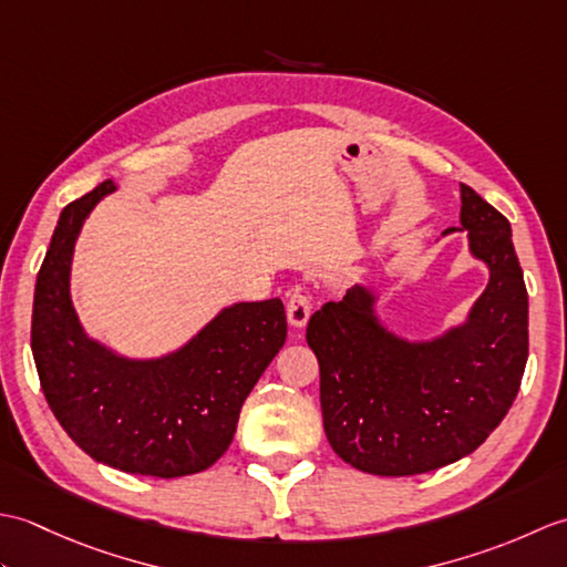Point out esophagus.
<instances>
[{"instance_id": "obj_1", "label": "esophagus", "mask_w": 567, "mask_h": 567, "mask_svg": "<svg viewBox=\"0 0 567 567\" xmlns=\"http://www.w3.org/2000/svg\"><path fill=\"white\" fill-rule=\"evenodd\" d=\"M309 317H311L309 295L302 290V287H295L290 292V299H287V321H290V327L302 329L307 327Z\"/></svg>"}]
</instances>
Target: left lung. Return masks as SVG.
Masks as SVG:
<instances>
[{"label":"left lung","instance_id":"left-lung-1","mask_svg":"<svg viewBox=\"0 0 567 567\" xmlns=\"http://www.w3.org/2000/svg\"><path fill=\"white\" fill-rule=\"evenodd\" d=\"M463 231L489 280L455 327L406 339L380 317L375 285L351 287L309 319L323 431L336 455L363 473L404 477L461 461L502 424L519 392L528 295L512 226L461 185V226L443 236Z\"/></svg>","mask_w":567,"mask_h":567}]
</instances>
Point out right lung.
Wrapping results in <instances>:
<instances>
[{
  "label": "right lung",
  "instance_id": "add662e5",
  "mask_svg": "<svg viewBox=\"0 0 567 567\" xmlns=\"http://www.w3.org/2000/svg\"><path fill=\"white\" fill-rule=\"evenodd\" d=\"M116 187L106 179L60 212L35 277V370L60 426L97 463L151 477L195 475L231 445L240 406L285 346V307L277 297L228 305L158 358L92 339L72 305V256L87 216Z\"/></svg>",
  "mask_w": 567,
  "mask_h": 567
}]
</instances>
